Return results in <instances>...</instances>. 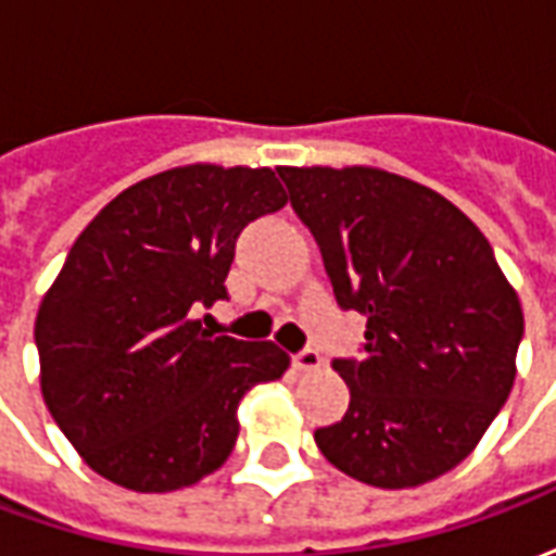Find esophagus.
<instances>
[{"mask_svg": "<svg viewBox=\"0 0 556 556\" xmlns=\"http://www.w3.org/2000/svg\"><path fill=\"white\" fill-rule=\"evenodd\" d=\"M321 354H318V351H313V349H306V351H301V354H294V357H291V366H294V369H298V372H315V369H321Z\"/></svg>", "mask_w": 556, "mask_h": 556, "instance_id": "esophagus-1", "label": "esophagus"}]
</instances>
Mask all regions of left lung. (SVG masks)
I'll return each mask as SVG.
<instances>
[{
    "label": "left lung",
    "mask_w": 556,
    "mask_h": 556,
    "mask_svg": "<svg viewBox=\"0 0 556 556\" xmlns=\"http://www.w3.org/2000/svg\"><path fill=\"white\" fill-rule=\"evenodd\" d=\"M342 309L366 315L361 361H333L345 417L315 429L342 473L414 489L465 462L509 399L525 337L485 235L422 184L372 166H279Z\"/></svg>",
    "instance_id": "left-lung-1"
}]
</instances>
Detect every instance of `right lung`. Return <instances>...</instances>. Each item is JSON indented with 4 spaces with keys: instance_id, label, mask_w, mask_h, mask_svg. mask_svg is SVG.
<instances>
[{
    "instance_id": "add662e5",
    "label": "right lung",
    "mask_w": 556,
    "mask_h": 556,
    "mask_svg": "<svg viewBox=\"0 0 556 556\" xmlns=\"http://www.w3.org/2000/svg\"><path fill=\"white\" fill-rule=\"evenodd\" d=\"M289 202L274 172L193 163L127 187L83 229L35 318L47 408L115 485L160 494L214 473L247 390L289 354L202 330L235 241Z\"/></svg>"
}]
</instances>
